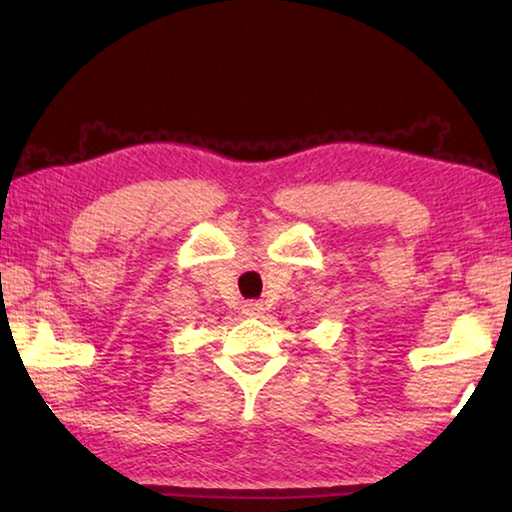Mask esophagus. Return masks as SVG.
Returning a JSON list of instances; mask_svg holds the SVG:
<instances>
[{"label": "esophagus", "mask_w": 512, "mask_h": 512, "mask_svg": "<svg viewBox=\"0 0 512 512\" xmlns=\"http://www.w3.org/2000/svg\"><path fill=\"white\" fill-rule=\"evenodd\" d=\"M262 305L259 302H248V305H244V314L250 316V318H257L259 314H262Z\"/></svg>", "instance_id": "esophagus-1"}]
</instances>
